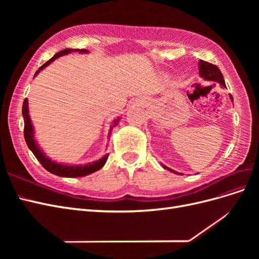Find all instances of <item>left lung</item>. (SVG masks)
<instances>
[{"label": "left lung", "instance_id": "1", "mask_svg": "<svg viewBox=\"0 0 259 259\" xmlns=\"http://www.w3.org/2000/svg\"><path fill=\"white\" fill-rule=\"evenodd\" d=\"M199 72H200V75L202 77H204L205 80H209V81H215L217 83L221 84L223 88H226V83H225V80H224V76L221 72V70L218 69L217 66L213 65V64H209V62L207 61H204V60H200L199 62ZM230 96V99L233 101V98L231 95ZM164 168H167L168 170L173 171V173H176L175 170L170 169L168 167H166L165 165H163Z\"/></svg>", "mask_w": 259, "mask_h": 259}]
</instances>
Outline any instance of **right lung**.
I'll return each mask as SVG.
<instances>
[{"mask_svg": "<svg viewBox=\"0 0 259 259\" xmlns=\"http://www.w3.org/2000/svg\"><path fill=\"white\" fill-rule=\"evenodd\" d=\"M72 52L88 53L89 51H86V50H72V49H66L64 51H60L56 55H54V57H52L49 61H46L43 66L38 68V70L35 72L34 76L38 72H40L42 69H44L46 66H49L51 62L54 61L56 58L62 56V55H67V54L72 53ZM22 115H23V121H25L23 135H25L26 143H27L30 150L32 151V153L37 159V161L40 162L42 164V166L46 170H49L50 173L55 174L57 176H61V177H70V178H71V177H82V176H86V175H90V174L94 173V171L100 169L101 167L105 165V163L108 159V154H106L104 158H101L100 160H98L96 162L85 164V165H64V164H59V163L52 161L51 159H49L48 156H46L43 153V151L41 150L40 148H38V146L36 145L35 140H34V130H33L32 124H31V120H30V116H29L28 99L27 98L25 99V101H23V105H22ZM119 121H120V117L113 122V125L111 126V128L116 126L117 123H119Z\"/></svg>", "mask_w": 259, "mask_h": 259, "instance_id": "obj_1", "label": "right lung"}]
</instances>
